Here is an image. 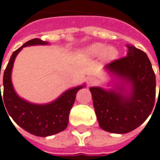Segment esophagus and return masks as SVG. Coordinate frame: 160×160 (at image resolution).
<instances>
[{"label":"esophagus","instance_id":"esophagus-1","mask_svg":"<svg viewBox=\"0 0 160 160\" xmlns=\"http://www.w3.org/2000/svg\"><path fill=\"white\" fill-rule=\"evenodd\" d=\"M96 82H97V80H95L94 78H92V77H89V78H88L87 83L88 86H92V85H94Z\"/></svg>","mask_w":160,"mask_h":160}]
</instances>
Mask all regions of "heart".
Segmentation results:
<instances>
[{
  "instance_id": "1",
  "label": "heart",
  "mask_w": 160,
  "mask_h": 160,
  "mask_svg": "<svg viewBox=\"0 0 160 160\" xmlns=\"http://www.w3.org/2000/svg\"><path fill=\"white\" fill-rule=\"evenodd\" d=\"M86 52L88 56H91V57H97L102 54V57L106 61L114 60L118 53L117 50L114 46H108L107 48H105V45L101 43H96L88 46L86 50Z\"/></svg>"
}]
</instances>
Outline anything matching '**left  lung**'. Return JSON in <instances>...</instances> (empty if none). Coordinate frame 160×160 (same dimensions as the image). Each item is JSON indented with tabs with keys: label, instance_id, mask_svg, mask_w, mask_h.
I'll return each instance as SVG.
<instances>
[{
	"label": "left lung",
	"instance_id": "left-lung-1",
	"mask_svg": "<svg viewBox=\"0 0 160 160\" xmlns=\"http://www.w3.org/2000/svg\"><path fill=\"white\" fill-rule=\"evenodd\" d=\"M127 46V55L112 61L106 68L131 84L132 92L126 96L121 88H117L120 91L89 88L100 127L113 133H127L139 127L155 104L156 76L150 61L143 51Z\"/></svg>",
	"mask_w": 160,
	"mask_h": 160
}]
</instances>
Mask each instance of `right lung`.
I'll return each mask as SVG.
<instances>
[{
	"label": "right lung",
	"instance_id": "1",
	"mask_svg": "<svg viewBox=\"0 0 160 160\" xmlns=\"http://www.w3.org/2000/svg\"><path fill=\"white\" fill-rule=\"evenodd\" d=\"M47 44L46 41L34 38L26 42L22 46L13 52L3 73L2 96L1 93L0 85V110L1 105H3L4 109L6 108L5 112L7 115H11L18 126L33 135L40 137L53 135L66 128L69 122V115L76 98V94L79 89L84 87L79 86L71 88L65 91L57 100L47 105H35L27 102L18 96L14 91L11 80V70L17 54L24 46Z\"/></svg>",
	"mask_w": 160,
	"mask_h": 160
}]
</instances>
